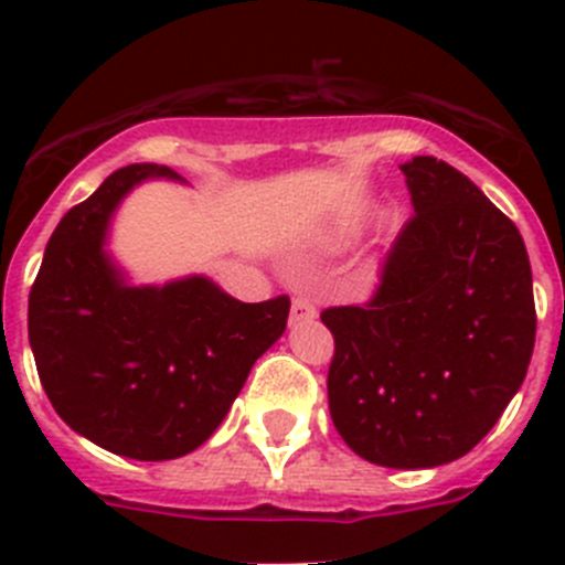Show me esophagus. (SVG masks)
Masks as SVG:
<instances>
[{
	"label": "esophagus",
	"instance_id": "1",
	"mask_svg": "<svg viewBox=\"0 0 565 565\" xmlns=\"http://www.w3.org/2000/svg\"><path fill=\"white\" fill-rule=\"evenodd\" d=\"M317 317V306H313L311 299L297 297L291 302V326H299V322H308V319Z\"/></svg>",
	"mask_w": 565,
	"mask_h": 565
}]
</instances>
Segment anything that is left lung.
<instances>
[{
    "label": "left lung",
    "mask_w": 565,
    "mask_h": 565,
    "mask_svg": "<svg viewBox=\"0 0 565 565\" xmlns=\"http://www.w3.org/2000/svg\"><path fill=\"white\" fill-rule=\"evenodd\" d=\"M413 201L367 306L322 311L328 407L344 444L393 469L467 456L521 391L535 348L521 232L450 163H402Z\"/></svg>",
    "instance_id": "left-lung-1"
}]
</instances>
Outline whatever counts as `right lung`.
Instances as JSON below:
<instances>
[{"label":"right lung","instance_id":"right-lung-1","mask_svg":"<svg viewBox=\"0 0 565 565\" xmlns=\"http://www.w3.org/2000/svg\"><path fill=\"white\" fill-rule=\"evenodd\" d=\"M158 163L113 172L70 209L30 288L28 337L50 404L115 456L169 461L226 418L252 364L282 337L291 299L239 302L203 274L132 286L107 252L109 223Z\"/></svg>","mask_w":565,"mask_h":565}]
</instances>
